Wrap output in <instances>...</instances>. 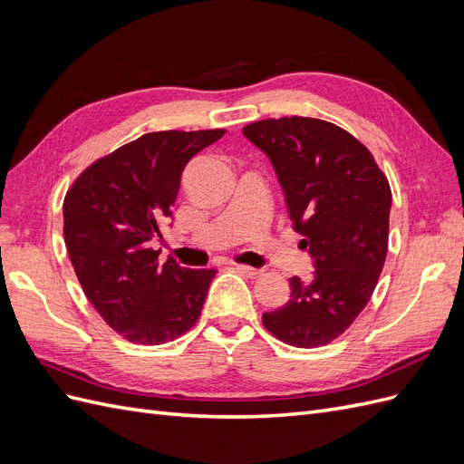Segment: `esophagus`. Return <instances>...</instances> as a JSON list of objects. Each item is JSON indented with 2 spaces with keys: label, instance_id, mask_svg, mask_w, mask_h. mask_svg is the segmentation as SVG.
Masks as SVG:
<instances>
[{
  "label": "esophagus",
  "instance_id": "1",
  "mask_svg": "<svg viewBox=\"0 0 464 464\" xmlns=\"http://www.w3.org/2000/svg\"><path fill=\"white\" fill-rule=\"evenodd\" d=\"M234 266H236V271H237V273H242V275H244V276H247V278H257V276L263 273L261 269H254V266L242 265V263H236Z\"/></svg>",
  "mask_w": 464,
  "mask_h": 464
}]
</instances>
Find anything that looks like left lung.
<instances>
[{"label":"left lung","mask_w":464,"mask_h":464,"mask_svg":"<svg viewBox=\"0 0 464 464\" xmlns=\"http://www.w3.org/2000/svg\"><path fill=\"white\" fill-rule=\"evenodd\" d=\"M269 157L292 227L315 271L290 278V300L263 314L276 339L317 348L343 334L372 298L387 257L391 188L372 152L317 118H278L242 130Z\"/></svg>","instance_id":"8db88e82"}]
</instances>
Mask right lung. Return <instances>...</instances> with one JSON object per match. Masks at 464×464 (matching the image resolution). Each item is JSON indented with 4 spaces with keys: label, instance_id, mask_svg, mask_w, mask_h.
Here are the masks:
<instances>
[{
    "label": "right lung",
    "instance_id": "right-lung-1",
    "mask_svg": "<svg viewBox=\"0 0 464 464\" xmlns=\"http://www.w3.org/2000/svg\"><path fill=\"white\" fill-rule=\"evenodd\" d=\"M224 135L154 131L96 160L69 188L63 236L85 296L135 344H164L199 319L215 269H188L150 242L172 217L186 164Z\"/></svg>",
    "mask_w": 464,
    "mask_h": 464
}]
</instances>
